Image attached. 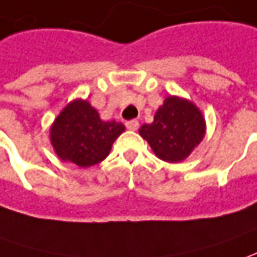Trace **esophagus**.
I'll use <instances>...</instances> for the list:
<instances>
[{"label": "esophagus", "instance_id": "esophagus-1", "mask_svg": "<svg viewBox=\"0 0 257 257\" xmlns=\"http://www.w3.org/2000/svg\"><path fill=\"white\" fill-rule=\"evenodd\" d=\"M126 128L129 129V131H136V129L139 128V122L136 121V119H132V121H128L126 123Z\"/></svg>", "mask_w": 257, "mask_h": 257}]
</instances>
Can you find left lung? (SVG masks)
Listing matches in <instances>:
<instances>
[{
    "label": "left lung",
    "mask_w": 257,
    "mask_h": 257,
    "mask_svg": "<svg viewBox=\"0 0 257 257\" xmlns=\"http://www.w3.org/2000/svg\"><path fill=\"white\" fill-rule=\"evenodd\" d=\"M205 131V118L193 101L169 95L158 108L153 122L141 126L139 135L159 159L179 163L201 143Z\"/></svg>",
    "instance_id": "left-lung-1"
}]
</instances>
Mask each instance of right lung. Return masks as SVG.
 <instances>
[{"mask_svg": "<svg viewBox=\"0 0 257 257\" xmlns=\"http://www.w3.org/2000/svg\"><path fill=\"white\" fill-rule=\"evenodd\" d=\"M123 131L121 122L102 121L87 99L76 98L56 116L50 126V143L63 162L90 167L109 155Z\"/></svg>", "mask_w": 257, "mask_h": 257, "instance_id": "right-lung-1", "label": "right lung"}]
</instances>
